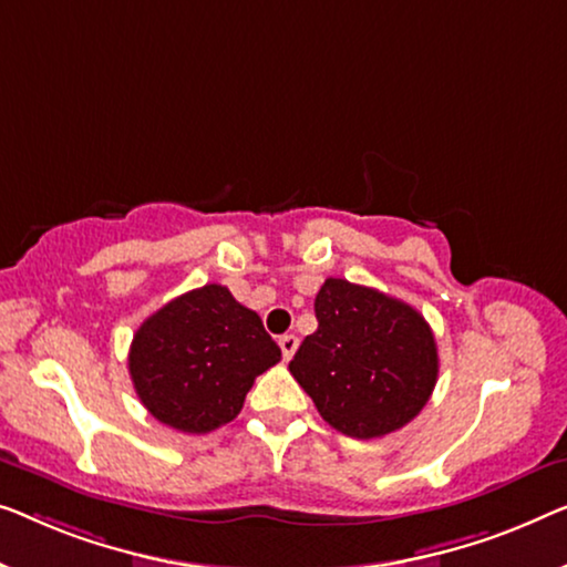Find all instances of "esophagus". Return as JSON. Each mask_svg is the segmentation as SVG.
<instances>
[{
  "mask_svg": "<svg viewBox=\"0 0 567 567\" xmlns=\"http://www.w3.org/2000/svg\"><path fill=\"white\" fill-rule=\"evenodd\" d=\"M278 344H281L284 360H291L293 352H297V348H299V338H297V334H284V338L278 340Z\"/></svg>",
  "mask_w": 567,
  "mask_h": 567,
  "instance_id": "1",
  "label": "esophagus"
}]
</instances>
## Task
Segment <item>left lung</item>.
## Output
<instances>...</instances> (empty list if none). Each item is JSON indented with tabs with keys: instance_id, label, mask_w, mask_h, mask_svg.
<instances>
[{
	"instance_id": "1",
	"label": "left lung",
	"mask_w": 567,
	"mask_h": 567,
	"mask_svg": "<svg viewBox=\"0 0 567 567\" xmlns=\"http://www.w3.org/2000/svg\"><path fill=\"white\" fill-rule=\"evenodd\" d=\"M317 332L299 344L289 371L334 430L373 440L422 412L440 358L426 319L385 293L327 278L315 299Z\"/></svg>"
}]
</instances>
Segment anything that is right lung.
<instances>
[{"instance_id":"1","label":"right lung","mask_w":567,"mask_h":567,"mask_svg":"<svg viewBox=\"0 0 567 567\" xmlns=\"http://www.w3.org/2000/svg\"><path fill=\"white\" fill-rule=\"evenodd\" d=\"M281 360L256 311L227 286L182 293L137 327L130 379L155 420L204 434L240 414L252 381Z\"/></svg>"}]
</instances>
